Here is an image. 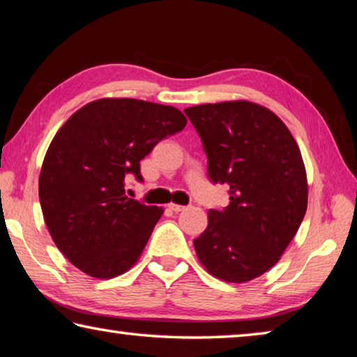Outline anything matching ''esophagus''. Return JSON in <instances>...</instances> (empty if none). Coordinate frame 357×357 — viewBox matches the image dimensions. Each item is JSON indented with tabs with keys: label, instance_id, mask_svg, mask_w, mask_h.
I'll list each match as a JSON object with an SVG mask.
<instances>
[{
	"label": "esophagus",
	"instance_id": "34e87169",
	"mask_svg": "<svg viewBox=\"0 0 357 357\" xmlns=\"http://www.w3.org/2000/svg\"><path fill=\"white\" fill-rule=\"evenodd\" d=\"M168 209L173 211V213H181V211H184V209H185V206H183V204L170 203V204H168Z\"/></svg>",
	"mask_w": 357,
	"mask_h": 357
}]
</instances>
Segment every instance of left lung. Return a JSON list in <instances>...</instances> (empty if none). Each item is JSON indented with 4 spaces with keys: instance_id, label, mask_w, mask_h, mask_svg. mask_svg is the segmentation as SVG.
I'll use <instances>...</instances> for the list:
<instances>
[{
    "instance_id": "left-lung-1",
    "label": "left lung",
    "mask_w": 357,
    "mask_h": 357,
    "mask_svg": "<svg viewBox=\"0 0 357 357\" xmlns=\"http://www.w3.org/2000/svg\"><path fill=\"white\" fill-rule=\"evenodd\" d=\"M208 155L209 178L229 187V204L211 209L193 239L211 275L228 283L257 279L279 261L307 211L305 165L274 112L227 100L185 108Z\"/></svg>"
}]
</instances>
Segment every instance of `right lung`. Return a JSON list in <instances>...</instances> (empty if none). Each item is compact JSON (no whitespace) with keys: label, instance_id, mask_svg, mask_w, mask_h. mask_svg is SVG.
I'll list each match as a JSON object with an SVG mask.
<instances>
[{"label":"right lung","instance_id":"obj_1","mask_svg":"<svg viewBox=\"0 0 357 357\" xmlns=\"http://www.w3.org/2000/svg\"><path fill=\"white\" fill-rule=\"evenodd\" d=\"M185 124L172 105L104 98L53 137L40 168V208L53 243L82 273L113 279L138 261L164 208L126 195V174L142 181L140 160Z\"/></svg>","mask_w":357,"mask_h":357}]
</instances>
